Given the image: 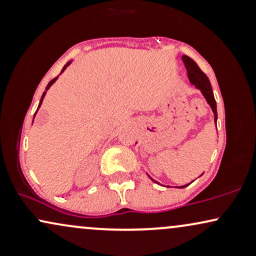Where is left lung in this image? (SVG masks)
<instances>
[{
  "label": "left lung",
  "instance_id": "8db88e82",
  "mask_svg": "<svg viewBox=\"0 0 256 256\" xmlns=\"http://www.w3.org/2000/svg\"><path fill=\"white\" fill-rule=\"evenodd\" d=\"M183 58V62L185 64V67H186V70H188V77H189L190 83H192L194 86L196 88V89H198L200 91H201L202 96H204L206 101H207V104H210V107L212 108V112L214 114V122H216V119H218V113H216V98H214L212 85H210V79H208L207 76H206L204 73L200 70L198 64H196L192 58L186 56V55H183V58ZM202 174H204V173H202ZM148 177L150 178L154 183L160 184V183H158L156 180H154L150 176H148ZM192 183H189V184H192ZM189 184L182 185V186H178V188L179 189H183V188L188 186ZM167 188H170V186H167Z\"/></svg>",
  "mask_w": 256,
  "mask_h": 256
}]
</instances>
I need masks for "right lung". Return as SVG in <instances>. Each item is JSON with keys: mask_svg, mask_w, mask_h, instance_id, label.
Masks as SVG:
<instances>
[{"mask_svg": "<svg viewBox=\"0 0 256 256\" xmlns=\"http://www.w3.org/2000/svg\"><path fill=\"white\" fill-rule=\"evenodd\" d=\"M72 64V60H70V61H68V62H67V64H64V68H62V71H61V73H62V72L64 71V70H66V68H67V67H68V66H70V64ZM61 73H60V74H61ZM58 77H56V78H54V79H52V80H50V82H49V83H48V85H46V91H44V92H43V95H42V98H40V104H38V108H37V110H40V104H42V102H43V98H44V96H46V91H48L49 89H50V86H52V84H54V83H55V82H56V80H58ZM37 110H36V113H37ZM34 116H36V114H34Z\"/></svg>", "mask_w": 256, "mask_h": 256, "instance_id": "1", "label": "right lung"}]
</instances>
